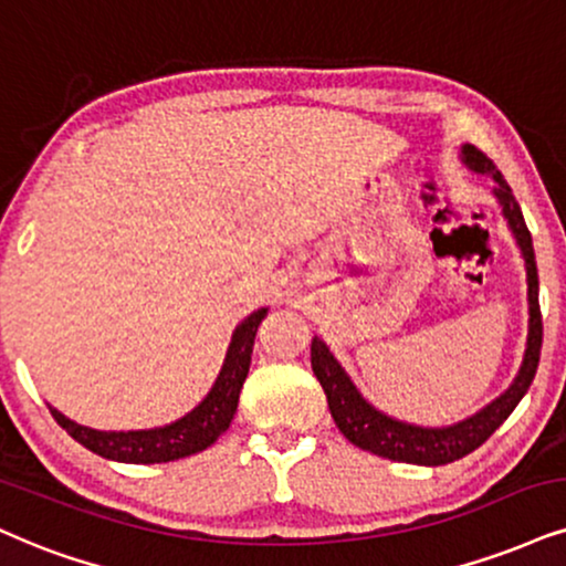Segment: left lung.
<instances>
[{
    "label": "left lung",
    "instance_id": "8db88e82",
    "mask_svg": "<svg viewBox=\"0 0 566 566\" xmlns=\"http://www.w3.org/2000/svg\"><path fill=\"white\" fill-rule=\"evenodd\" d=\"M464 163L472 170L483 172L496 180L493 193L504 207V218L509 220L514 239H517L522 256H525L527 268V302H530V331H527V348L525 359H522L517 380L509 386L504 396H499L496 401L488 403L483 411H478L470 420L451 424V428H417V424H407L386 417L382 411L361 399L359 390L354 388V382L348 380V375L340 369V365L333 359V354L327 352V346L319 338H312V369H315L319 386H323L327 396V407H331L333 420H336L338 430L359 449L369 453H378L382 459H394V462H407V464H424V467H441L457 459L467 457L483 446L493 432L499 430V424L512 415L514 407L522 401V396L527 394L530 382L535 378V369H538L541 359V344H543V319H541V304H538V268H535V251L533 239H530V230L522 218V209L514 199L512 188L499 172V167L493 165V159H488L485 151H480L478 146L464 144L462 146Z\"/></svg>",
    "mask_w": 566,
    "mask_h": 566
}]
</instances>
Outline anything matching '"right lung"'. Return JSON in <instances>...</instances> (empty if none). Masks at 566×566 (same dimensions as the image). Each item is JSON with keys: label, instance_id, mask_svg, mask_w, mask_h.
Instances as JSON below:
<instances>
[{"label": "right lung", "instance_id": "add662e5", "mask_svg": "<svg viewBox=\"0 0 566 566\" xmlns=\"http://www.w3.org/2000/svg\"><path fill=\"white\" fill-rule=\"evenodd\" d=\"M264 315H268V310L254 312V315L235 327L233 340H230V348L226 354V365L220 369V378L214 380L207 399L191 415L180 417L178 422L155 430L104 432L83 428V424L67 420L65 415H60L52 407H49V411H52L60 428L67 430L81 446H86L88 451L99 453L104 459H113V462L159 464L205 451L207 446L218 441L220 432H226L230 420H233L243 380L249 375L256 327H260Z\"/></svg>", "mask_w": 566, "mask_h": 566}]
</instances>
